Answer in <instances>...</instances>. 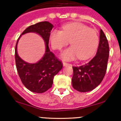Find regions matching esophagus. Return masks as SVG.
<instances>
[{"instance_id": "34e87169", "label": "esophagus", "mask_w": 121, "mask_h": 121, "mask_svg": "<svg viewBox=\"0 0 121 121\" xmlns=\"http://www.w3.org/2000/svg\"><path fill=\"white\" fill-rule=\"evenodd\" d=\"M63 66H64V67L69 65V64H68V63H66V62H65V61H63Z\"/></svg>"}]
</instances>
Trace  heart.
I'll list each match as a JSON object with an SVG mask.
<instances>
[{
    "label": "heart",
    "instance_id": "obj_1",
    "mask_svg": "<svg viewBox=\"0 0 121 121\" xmlns=\"http://www.w3.org/2000/svg\"><path fill=\"white\" fill-rule=\"evenodd\" d=\"M69 41L71 47L61 54L65 60H73L78 57L81 60L91 58L95 53L99 44V36L93 29L81 23L73 22L64 24L62 31L54 29L49 35L51 47L60 50Z\"/></svg>",
    "mask_w": 121,
    "mask_h": 121
}]
</instances>
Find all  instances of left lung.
<instances>
[{"instance_id":"left-lung-1","label":"left lung","mask_w":121,"mask_h":121,"mask_svg":"<svg viewBox=\"0 0 121 121\" xmlns=\"http://www.w3.org/2000/svg\"><path fill=\"white\" fill-rule=\"evenodd\" d=\"M109 53L108 40L101 29L99 43L95 57L84 65L73 67L72 85L75 90L81 92H88L99 85L107 71Z\"/></svg>"}]
</instances>
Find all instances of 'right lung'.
Here are the masks:
<instances>
[{"mask_svg":"<svg viewBox=\"0 0 121 121\" xmlns=\"http://www.w3.org/2000/svg\"><path fill=\"white\" fill-rule=\"evenodd\" d=\"M54 26L48 22H39L30 26L22 35L27 32H36L46 43V52L42 59L36 63L31 64L23 60L18 56L15 47V61L17 70L23 85L30 91L43 93L50 88L55 75L62 69L63 63L50 52L48 47L49 35Z\"/></svg>","mask_w":121,"mask_h":121,"instance_id":"obj_1","label":"right lung"}]
</instances>
